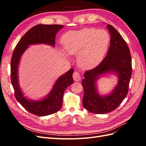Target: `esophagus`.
Instances as JSON below:
<instances>
[{
	"label": "esophagus",
	"instance_id": "1",
	"mask_svg": "<svg viewBox=\"0 0 146 146\" xmlns=\"http://www.w3.org/2000/svg\"><path fill=\"white\" fill-rule=\"evenodd\" d=\"M73 78L75 81H77V82L80 81L81 80V77H80V74L77 71L74 72L73 74Z\"/></svg>",
	"mask_w": 146,
	"mask_h": 146
}]
</instances>
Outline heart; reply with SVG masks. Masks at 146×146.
I'll list each match as a JSON object with an SVG mask.
<instances>
[{
	"label": "heart",
	"mask_w": 146,
	"mask_h": 146,
	"mask_svg": "<svg viewBox=\"0 0 146 146\" xmlns=\"http://www.w3.org/2000/svg\"><path fill=\"white\" fill-rule=\"evenodd\" d=\"M65 51L77 54V61L82 68L95 67L102 60L107 51L110 37L103 30L84 29L66 33L62 38Z\"/></svg>",
	"instance_id": "obj_1"
}]
</instances>
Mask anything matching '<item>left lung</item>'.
Listing matches in <instances>:
<instances>
[{"label":"left lung","mask_w":146,"mask_h":146,"mask_svg":"<svg viewBox=\"0 0 146 146\" xmlns=\"http://www.w3.org/2000/svg\"><path fill=\"white\" fill-rule=\"evenodd\" d=\"M110 33V46L107 56L94 69L84 74L82 85L84 90L83 105L88 111L96 114H105L113 111L126 97L131 76V58L126 42L112 25H107ZM115 73L118 77V85L107 96H100L95 83L104 73Z\"/></svg>","instance_id":"left-lung-1"}]
</instances>
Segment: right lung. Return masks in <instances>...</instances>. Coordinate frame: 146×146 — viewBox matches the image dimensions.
Wrapping results in <instances>:
<instances>
[{
  "label": "right lung",
  "instance_id": "add662e5",
  "mask_svg": "<svg viewBox=\"0 0 146 146\" xmlns=\"http://www.w3.org/2000/svg\"><path fill=\"white\" fill-rule=\"evenodd\" d=\"M64 27L61 25L38 24L30 29L17 44L13 51L11 60V80L15 90L16 100L23 107L30 112L38 116L50 115L60 110L63 103L64 92L74 82L71 69L57 79L49 94L44 99L33 101L24 96L18 83L17 69L19 60L29 46L36 44H46L54 47L55 44L56 34Z\"/></svg>",
  "mask_w": 146,
  "mask_h": 146
}]
</instances>
